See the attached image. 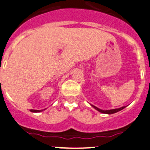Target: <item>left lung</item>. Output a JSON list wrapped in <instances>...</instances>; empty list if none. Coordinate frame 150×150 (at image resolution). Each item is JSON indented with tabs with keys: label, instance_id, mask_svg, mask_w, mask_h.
Instances as JSON below:
<instances>
[{
	"label": "left lung",
	"instance_id": "obj_1",
	"mask_svg": "<svg viewBox=\"0 0 150 150\" xmlns=\"http://www.w3.org/2000/svg\"><path fill=\"white\" fill-rule=\"evenodd\" d=\"M92 106H93V107L95 108V109H96V110H98V112H101V113H104V114H109V115H111V114H114V113H116V112H119V111H121L122 109H123L125 107V106H122V107L121 108H119V109H111V110H102V109H98V108H97L96 106H93L92 105Z\"/></svg>",
	"mask_w": 150,
	"mask_h": 150
}]
</instances>
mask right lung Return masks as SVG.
Wrapping results in <instances>:
<instances>
[{"label": "right lung", "instance_id": "right-lung-1", "mask_svg": "<svg viewBox=\"0 0 150 150\" xmlns=\"http://www.w3.org/2000/svg\"><path fill=\"white\" fill-rule=\"evenodd\" d=\"M30 111L32 112H42L43 110H34V109H30Z\"/></svg>", "mask_w": 150, "mask_h": 150}]
</instances>
